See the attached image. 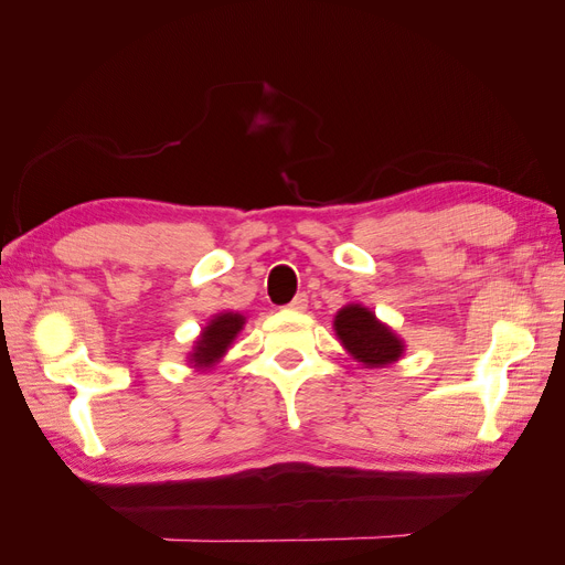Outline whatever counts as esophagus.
<instances>
[{
    "instance_id": "34e87169",
    "label": "esophagus",
    "mask_w": 565,
    "mask_h": 565,
    "mask_svg": "<svg viewBox=\"0 0 565 565\" xmlns=\"http://www.w3.org/2000/svg\"><path fill=\"white\" fill-rule=\"evenodd\" d=\"M306 306H309V297H306V295H297L292 301L287 303V309L301 313V311H306Z\"/></svg>"
}]
</instances>
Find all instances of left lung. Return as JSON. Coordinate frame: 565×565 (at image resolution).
Returning a JSON list of instances; mask_svg holds the SVG:
<instances>
[{
	"label": "left lung",
	"mask_w": 565,
	"mask_h": 565,
	"mask_svg": "<svg viewBox=\"0 0 565 565\" xmlns=\"http://www.w3.org/2000/svg\"><path fill=\"white\" fill-rule=\"evenodd\" d=\"M334 332L353 361L365 367H386L405 351L403 339L361 303H349L334 316Z\"/></svg>",
	"instance_id": "1"
}]
</instances>
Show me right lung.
Returning <instances> with one entry per match:
<instances>
[{
  "instance_id": "obj_1",
  "label": "right lung",
  "mask_w": 565,
  "mask_h": 565,
  "mask_svg": "<svg viewBox=\"0 0 565 565\" xmlns=\"http://www.w3.org/2000/svg\"><path fill=\"white\" fill-rule=\"evenodd\" d=\"M243 328H245L243 313H233V311L216 313L207 322V328L202 330L193 351L188 353V363H193V367H200V370L214 367L221 358L226 355L233 339L241 334Z\"/></svg>"
}]
</instances>
